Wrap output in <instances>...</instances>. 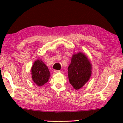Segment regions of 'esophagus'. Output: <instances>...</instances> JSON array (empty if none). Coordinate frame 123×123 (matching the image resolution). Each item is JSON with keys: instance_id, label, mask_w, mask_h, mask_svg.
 <instances>
[{"instance_id": "1", "label": "esophagus", "mask_w": 123, "mask_h": 123, "mask_svg": "<svg viewBox=\"0 0 123 123\" xmlns=\"http://www.w3.org/2000/svg\"><path fill=\"white\" fill-rule=\"evenodd\" d=\"M54 72H55V73H60V72H61V71H60V70H54Z\"/></svg>"}]
</instances>
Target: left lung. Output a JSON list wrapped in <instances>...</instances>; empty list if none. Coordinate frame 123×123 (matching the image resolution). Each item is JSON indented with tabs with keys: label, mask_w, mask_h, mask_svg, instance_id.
Listing matches in <instances>:
<instances>
[{
	"label": "left lung",
	"mask_w": 123,
	"mask_h": 123,
	"mask_svg": "<svg viewBox=\"0 0 123 123\" xmlns=\"http://www.w3.org/2000/svg\"><path fill=\"white\" fill-rule=\"evenodd\" d=\"M68 69L70 83L75 90H78L90 80L92 68L88 57L82 52H78L72 55Z\"/></svg>",
	"instance_id": "1"
}]
</instances>
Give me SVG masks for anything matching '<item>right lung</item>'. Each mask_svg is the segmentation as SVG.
<instances>
[{"label": "right lung", "mask_w": 123, "mask_h": 123, "mask_svg": "<svg viewBox=\"0 0 123 123\" xmlns=\"http://www.w3.org/2000/svg\"><path fill=\"white\" fill-rule=\"evenodd\" d=\"M31 72L32 80L38 86L40 87L45 85L49 80L50 71L41 59H37L35 61Z\"/></svg>", "instance_id": "add662e5"}]
</instances>
